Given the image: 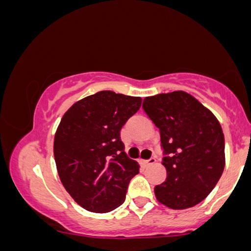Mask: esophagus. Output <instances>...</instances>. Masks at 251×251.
<instances>
[{
	"label": "esophagus",
	"mask_w": 251,
	"mask_h": 251,
	"mask_svg": "<svg viewBox=\"0 0 251 251\" xmlns=\"http://www.w3.org/2000/svg\"><path fill=\"white\" fill-rule=\"evenodd\" d=\"M154 163H155V158H154V157H151V158H150V159H148V160L140 159V164H142V165H144V166L153 165Z\"/></svg>",
	"instance_id": "obj_1"
}]
</instances>
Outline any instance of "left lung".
Instances as JSON below:
<instances>
[{"instance_id": "obj_1", "label": "left lung", "mask_w": 251, "mask_h": 251, "mask_svg": "<svg viewBox=\"0 0 251 251\" xmlns=\"http://www.w3.org/2000/svg\"><path fill=\"white\" fill-rule=\"evenodd\" d=\"M143 109L159 128L166 179L154 188L157 200L183 210L201 203L224 170V134L216 117L181 91L144 99Z\"/></svg>"}]
</instances>
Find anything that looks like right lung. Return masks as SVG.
<instances>
[{"label":"right lung","instance_id":"right-lung-1","mask_svg":"<svg viewBox=\"0 0 251 251\" xmlns=\"http://www.w3.org/2000/svg\"><path fill=\"white\" fill-rule=\"evenodd\" d=\"M142 99L101 91L74 103L54 138V158L62 185L92 212H109L125 201L139 166L124 152L120 129Z\"/></svg>","mask_w":251,"mask_h":251}]
</instances>
